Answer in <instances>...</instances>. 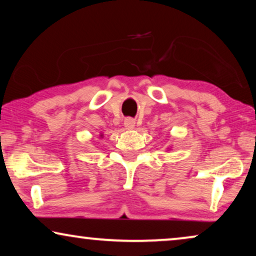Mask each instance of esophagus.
<instances>
[{
  "instance_id": "1",
  "label": "esophagus",
  "mask_w": 256,
  "mask_h": 256,
  "mask_svg": "<svg viewBox=\"0 0 256 256\" xmlns=\"http://www.w3.org/2000/svg\"><path fill=\"white\" fill-rule=\"evenodd\" d=\"M124 127L127 129H132L135 127V121L130 118H126V120H124Z\"/></svg>"
}]
</instances>
